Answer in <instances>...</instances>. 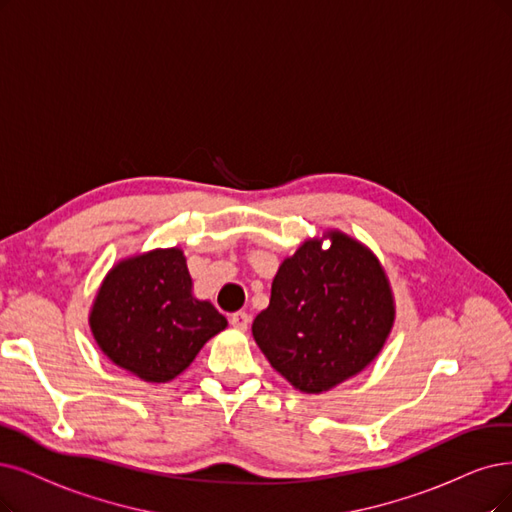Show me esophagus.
<instances>
[{
  "label": "esophagus",
  "mask_w": 512,
  "mask_h": 512,
  "mask_svg": "<svg viewBox=\"0 0 512 512\" xmlns=\"http://www.w3.org/2000/svg\"><path fill=\"white\" fill-rule=\"evenodd\" d=\"M230 323H232L234 329L246 331V329H249V325H251V316L246 314V312H234V314L230 316Z\"/></svg>",
  "instance_id": "esophagus-1"
}]
</instances>
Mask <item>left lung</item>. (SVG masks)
Masks as SVG:
<instances>
[{"instance_id": "1", "label": "left lung", "mask_w": 512, "mask_h": 512, "mask_svg": "<svg viewBox=\"0 0 512 512\" xmlns=\"http://www.w3.org/2000/svg\"><path fill=\"white\" fill-rule=\"evenodd\" d=\"M282 261L270 306L253 337L272 367L304 392H325L363 371L382 350L394 306L380 263L356 240L331 232Z\"/></svg>"}]
</instances>
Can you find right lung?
<instances>
[{
    "label": "right lung",
    "instance_id": "obj_1",
    "mask_svg": "<svg viewBox=\"0 0 512 512\" xmlns=\"http://www.w3.org/2000/svg\"><path fill=\"white\" fill-rule=\"evenodd\" d=\"M227 320L192 295L179 249L118 263L94 301L90 327L101 350L145 382H168L194 361Z\"/></svg>",
    "mask_w": 512,
    "mask_h": 512
}]
</instances>
